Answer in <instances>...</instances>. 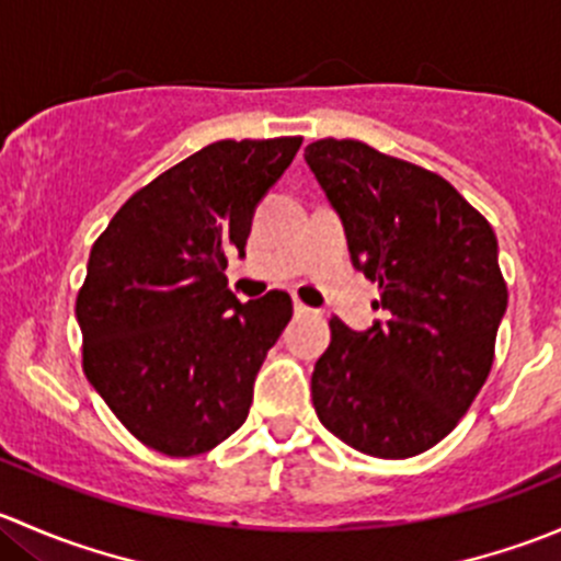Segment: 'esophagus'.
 Listing matches in <instances>:
<instances>
[{
    "mask_svg": "<svg viewBox=\"0 0 561 561\" xmlns=\"http://www.w3.org/2000/svg\"><path fill=\"white\" fill-rule=\"evenodd\" d=\"M293 309H296V317H314V314H317L314 309H312V307H307V304H304V301H296V304H293Z\"/></svg>",
    "mask_w": 561,
    "mask_h": 561,
    "instance_id": "1",
    "label": "esophagus"
}]
</instances>
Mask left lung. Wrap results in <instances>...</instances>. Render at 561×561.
<instances>
[{
	"instance_id": "1",
	"label": "left lung",
	"mask_w": 561,
	"mask_h": 561,
	"mask_svg": "<svg viewBox=\"0 0 561 561\" xmlns=\"http://www.w3.org/2000/svg\"><path fill=\"white\" fill-rule=\"evenodd\" d=\"M304 157L388 314L364 333L331 317L314 412L360 454L417 456L454 432L494 364L507 309L496 236L450 181L364 140L322 138Z\"/></svg>"
}]
</instances>
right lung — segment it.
<instances>
[{"mask_svg":"<svg viewBox=\"0 0 561 561\" xmlns=\"http://www.w3.org/2000/svg\"><path fill=\"white\" fill-rule=\"evenodd\" d=\"M301 140L203 146L140 186L94 241L76 301L83 371L146 448L201 456L247 421L293 298L241 304L225 254L244 252L254 206Z\"/></svg>","mask_w":561,"mask_h":561,"instance_id":"obj_1","label":"right lung"}]
</instances>
